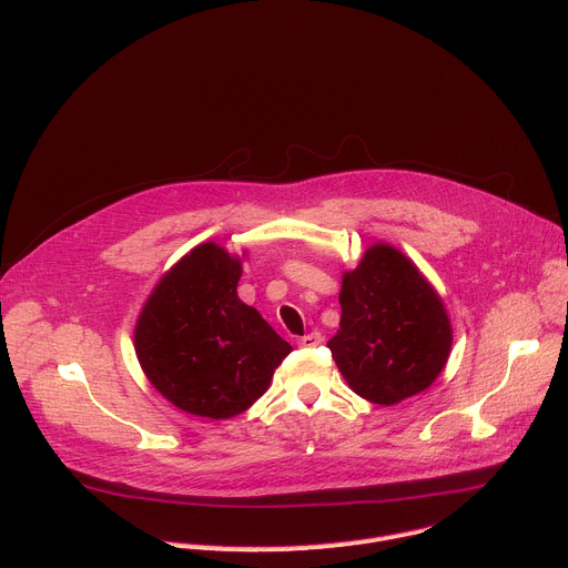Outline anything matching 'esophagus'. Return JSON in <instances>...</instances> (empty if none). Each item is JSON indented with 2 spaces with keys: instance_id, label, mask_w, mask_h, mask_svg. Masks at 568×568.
<instances>
[{
  "instance_id": "esophagus-1",
  "label": "esophagus",
  "mask_w": 568,
  "mask_h": 568,
  "mask_svg": "<svg viewBox=\"0 0 568 568\" xmlns=\"http://www.w3.org/2000/svg\"><path fill=\"white\" fill-rule=\"evenodd\" d=\"M323 342V337H321V333H307V335H303L301 339H298V346L301 348H314V346H318Z\"/></svg>"
}]
</instances>
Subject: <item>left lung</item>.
Segmentation results:
<instances>
[{
    "instance_id": "8db88e82",
    "label": "left lung",
    "mask_w": 568,
    "mask_h": 568,
    "mask_svg": "<svg viewBox=\"0 0 568 568\" xmlns=\"http://www.w3.org/2000/svg\"><path fill=\"white\" fill-rule=\"evenodd\" d=\"M342 321L328 348L348 386L390 407L440 375L452 348L443 298L418 267L384 242L344 274Z\"/></svg>"
}]
</instances>
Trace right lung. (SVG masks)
Instances as JSON below:
<instances>
[{"instance_id":"add662e5","label":"right lung","mask_w":568,"mask_h":568,"mask_svg":"<svg viewBox=\"0 0 568 568\" xmlns=\"http://www.w3.org/2000/svg\"><path fill=\"white\" fill-rule=\"evenodd\" d=\"M240 276V258L204 242L164 274L139 314V364L186 414L226 420L247 412L292 351L237 298Z\"/></svg>"}]
</instances>
